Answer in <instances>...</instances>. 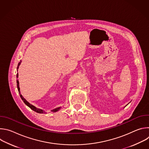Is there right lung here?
<instances>
[{
    "instance_id": "add662e5",
    "label": "right lung",
    "mask_w": 149,
    "mask_h": 149,
    "mask_svg": "<svg viewBox=\"0 0 149 149\" xmlns=\"http://www.w3.org/2000/svg\"><path fill=\"white\" fill-rule=\"evenodd\" d=\"M20 62H21V61L18 63V65H17V69H18V68H19V65H20ZM16 77L17 78H18V73L16 74ZM16 82H17V90H18V91H19V94H20V98H22V100H23V101L24 102V103L26 105H28V107H29V108H31L32 110H33V111H35V112H36V113H45V112L44 111H43V110H40V109H37V108H36L35 107H34L33 105H31L30 103H29L23 97H22V95H21L20 94V88H19V81H18V79H17L16 80ZM60 108L61 107H59V108H56V109H54V110H52V112H54V113H55V112H56V111H58L59 109H60Z\"/></svg>"
}]
</instances>
